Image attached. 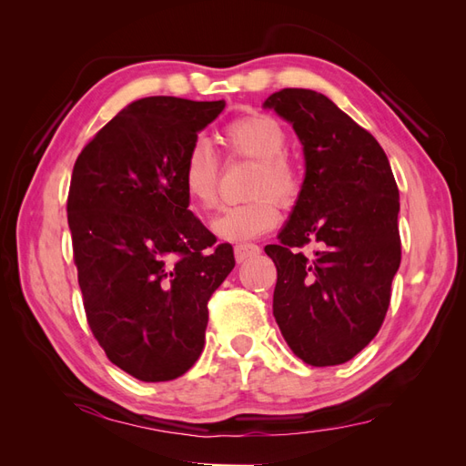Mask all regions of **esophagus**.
I'll return each mask as SVG.
<instances>
[{
  "mask_svg": "<svg viewBox=\"0 0 466 466\" xmlns=\"http://www.w3.org/2000/svg\"><path fill=\"white\" fill-rule=\"evenodd\" d=\"M260 255V247L255 243H241L235 247V258L237 262H245L248 258H255Z\"/></svg>",
  "mask_w": 466,
  "mask_h": 466,
  "instance_id": "esophagus-1",
  "label": "esophagus"
}]
</instances>
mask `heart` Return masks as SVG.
Here are the masks:
<instances>
[{
	"label": "heart",
	"instance_id": "b5f03b06",
	"mask_svg": "<svg viewBox=\"0 0 466 466\" xmlns=\"http://www.w3.org/2000/svg\"><path fill=\"white\" fill-rule=\"evenodd\" d=\"M219 142L229 157L257 161L250 180L255 198L221 209L211 223L223 241H248L270 231L279 218V204L291 206L301 192L299 168L286 155L288 134L284 126L266 112H247L223 126ZM219 161L204 144L188 149L180 168V185L192 206L211 209L218 204Z\"/></svg>",
	"mask_w": 466,
	"mask_h": 466
}]
</instances>
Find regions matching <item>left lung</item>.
<instances>
[{"label":"left lung","instance_id":"obj_1","mask_svg":"<svg viewBox=\"0 0 466 466\" xmlns=\"http://www.w3.org/2000/svg\"><path fill=\"white\" fill-rule=\"evenodd\" d=\"M291 122L305 153V180L278 245L274 317L288 346L315 368L368 346L385 320L400 266L399 188L383 147L311 89H281L264 101ZM313 242L311 258L300 248Z\"/></svg>","mask_w":466,"mask_h":466}]
</instances>
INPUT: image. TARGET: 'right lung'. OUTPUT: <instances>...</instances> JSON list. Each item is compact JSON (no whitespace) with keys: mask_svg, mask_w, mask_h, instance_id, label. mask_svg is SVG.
<instances>
[{"mask_svg":"<svg viewBox=\"0 0 466 466\" xmlns=\"http://www.w3.org/2000/svg\"><path fill=\"white\" fill-rule=\"evenodd\" d=\"M225 101L139 98L83 147L67 194V223L87 322L106 358L159 383L200 358L208 301L233 270L188 209L180 168Z\"/></svg>","mask_w":466,"mask_h":466,"instance_id":"right-lung-1","label":"right lung"}]
</instances>
